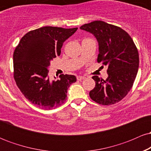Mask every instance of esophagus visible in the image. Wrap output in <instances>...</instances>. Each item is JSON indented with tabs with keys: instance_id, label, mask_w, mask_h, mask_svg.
Wrapping results in <instances>:
<instances>
[{
	"instance_id": "esophagus-1",
	"label": "esophagus",
	"mask_w": 151,
	"mask_h": 151,
	"mask_svg": "<svg viewBox=\"0 0 151 151\" xmlns=\"http://www.w3.org/2000/svg\"><path fill=\"white\" fill-rule=\"evenodd\" d=\"M84 77H81V76H77V79L79 81H81V80H83V79H84Z\"/></svg>"
}]
</instances>
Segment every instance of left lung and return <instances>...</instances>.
Instances as JSON below:
<instances>
[{"instance_id":"8db88e82","label":"left lung","mask_w":151,"mask_h":151,"mask_svg":"<svg viewBox=\"0 0 151 151\" xmlns=\"http://www.w3.org/2000/svg\"><path fill=\"white\" fill-rule=\"evenodd\" d=\"M80 28L96 37L99 51L97 62L108 65L106 80L92 77L96 85L90 91V98L101 105L118 103L129 92L138 73L139 56L136 45L120 27L101 20L84 24Z\"/></svg>"}]
</instances>
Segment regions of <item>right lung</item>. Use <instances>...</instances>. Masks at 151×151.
<instances>
[{
	"instance_id": "right-lung-1",
	"label": "right lung",
	"mask_w": 151,
	"mask_h": 151,
	"mask_svg": "<svg viewBox=\"0 0 151 151\" xmlns=\"http://www.w3.org/2000/svg\"><path fill=\"white\" fill-rule=\"evenodd\" d=\"M77 27L66 29L46 26L31 30L21 38L13 53V76L17 86L30 103L42 109L61 106L67 89L77 81L76 77L61 74L50 81V61L60 56L62 45Z\"/></svg>"
}]
</instances>
